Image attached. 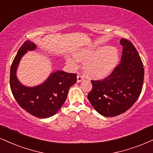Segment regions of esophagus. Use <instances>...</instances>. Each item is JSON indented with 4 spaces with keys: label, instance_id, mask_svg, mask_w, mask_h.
Listing matches in <instances>:
<instances>
[{
    "label": "esophagus",
    "instance_id": "esophagus-1",
    "mask_svg": "<svg viewBox=\"0 0 153 153\" xmlns=\"http://www.w3.org/2000/svg\"><path fill=\"white\" fill-rule=\"evenodd\" d=\"M76 79H77V82L80 83V82H82L83 80H84V76L81 74H78L77 75Z\"/></svg>",
    "mask_w": 153,
    "mask_h": 153
}]
</instances>
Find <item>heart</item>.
Segmentation results:
<instances>
[{
	"label": "heart",
	"instance_id": "heart-1",
	"mask_svg": "<svg viewBox=\"0 0 153 153\" xmlns=\"http://www.w3.org/2000/svg\"><path fill=\"white\" fill-rule=\"evenodd\" d=\"M74 57L78 62H84V71L86 76L93 79H103L114 70L119 59L117 48L102 45L91 49L77 51ZM66 62L69 67L76 68V62L67 56Z\"/></svg>",
	"mask_w": 153,
	"mask_h": 153
}]
</instances>
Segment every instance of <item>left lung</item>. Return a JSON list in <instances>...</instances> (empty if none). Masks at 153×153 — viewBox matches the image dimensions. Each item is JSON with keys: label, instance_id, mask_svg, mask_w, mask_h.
Returning <instances> with one entry per match:
<instances>
[{"label": "left lung", "instance_id": "8db88e82", "mask_svg": "<svg viewBox=\"0 0 153 153\" xmlns=\"http://www.w3.org/2000/svg\"><path fill=\"white\" fill-rule=\"evenodd\" d=\"M120 43L123 46L120 65L107 78L91 81L92 89L87 97L94 109L105 117L128 110L143 88L144 69L138 52L127 39H121Z\"/></svg>", "mask_w": 153, "mask_h": 153}]
</instances>
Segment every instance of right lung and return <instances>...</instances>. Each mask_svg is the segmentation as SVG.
<instances>
[{"instance_id":"obj_1","label":"right lung","mask_w":153,"mask_h":153,"mask_svg":"<svg viewBox=\"0 0 153 153\" xmlns=\"http://www.w3.org/2000/svg\"><path fill=\"white\" fill-rule=\"evenodd\" d=\"M36 49V45L29 40L22 45L11 65L10 84L13 97L21 108L34 116L45 118L54 116L61 108L69 88L76 84V75L58 70L51 73L39 85H23L17 77L19 64L28 51Z\"/></svg>"}]
</instances>
